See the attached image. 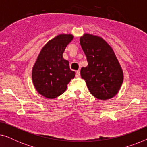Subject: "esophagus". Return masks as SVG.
<instances>
[{"label": "esophagus", "mask_w": 147, "mask_h": 147, "mask_svg": "<svg viewBox=\"0 0 147 147\" xmlns=\"http://www.w3.org/2000/svg\"><path fill=\"white\" fill-rule=\"evenodd\" d=\"M80 76V70H78V71L76 72V77L79 78Z\"/></svg>", "instance_id": "34e87169"}]
</instances>
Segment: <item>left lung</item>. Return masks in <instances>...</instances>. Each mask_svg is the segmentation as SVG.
I'll list each match as a JSON object with an SVG mask.
<instances>
[{
	"label": "left lung",
	"mask_w": 147,
	"mask_h": 147,
	"mask_svg": "<svg viewBox=\"0 0 147 147\" xmlns=\"http://www.w3.org/2000/svg\"><path fill=\"white\" fill-rule=\"evenodd\" d=\"M80 45L88 63L80 74L90 93L100 100L114 97L123 82V72L114 51L101 37L89 34L80 37Z\"/></svg>",
	"instance_id": "8db88e82"
}]
</instances>
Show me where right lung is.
<instances>
[{
    "mask_svg": "<svg viewBox=\"0 0 147 147\" xmlns=\"http://www.w3.org/2000/svg\"><path fill=\"white\" fill-rule=\"evenodd\" d=\"M72 35H59L43 47L33 66L34 86L44 97L53 99L61 95L75 76L67 60L63 58L65 47L73 39Z\"/></svg>",
    "mask_w": 147,
    "mask_h": 147,
    "instance_id": "add662e5",
    "label": "right lung"
}]
</instances>
